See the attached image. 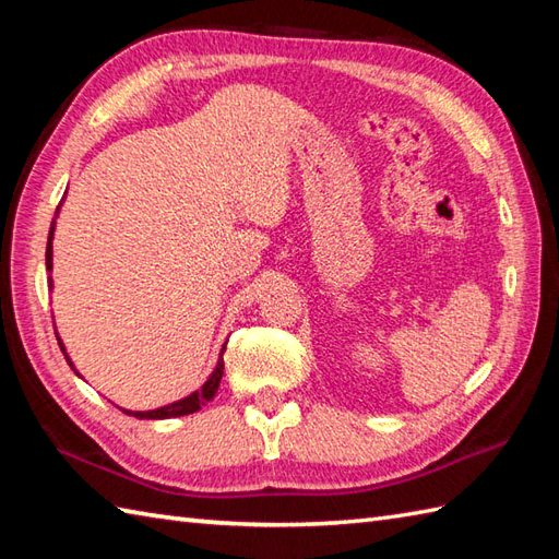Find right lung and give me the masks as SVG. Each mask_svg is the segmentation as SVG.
Returning a JSON list of instances; mask_svg holds the SVG:
<instances>
[{
    "mask_svg": "<svg viewBox=\"0 0 559 559\" xmlns=\"http://www.w3.org/2000/svg\"><path fill=\"white\" fill-rule=\"evenodd\" d=\"M59 206H62V204H59ZM59 206H57V213H59ZM55 223H57V221H52V225H50V235H47V249H45V266H47V271H50V273H52V237H55ZM47 281H50V288H52V276L47 278ZM57 343H59V348H62V353H64V358H67L71 370L76 372V367H74V362H71L62 338L57 336ZM223 353H225V346L221 348V358H218L216 370L211 372V377L206 379L204 386L192 391V394H189V396H185V399H180V401H173V403H168V406H160V408H156V411H127V408H122V411H124L127 415H134V418H139V420H168V418H180V415L197 413L201 406H206V403H209L213 396H216L218 384H221V379H223ZM76 374H79V372H76ZM79 377H81V374H79Z\"/></svg>",
    "mask_w": 559,
    "mask_h": 559,
    "instance_id": "obj_1",
    "label": "right lung"
}]
</instances>
